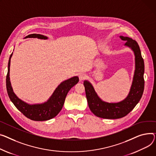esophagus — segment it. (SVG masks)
Masks as SVG:
<instances>
[{"instance_id":"esophagus-1","label":"esophagus","mask_w":156,"mask_h":156,"mask_svg":"<svg viewBox=\"0 0 156 156\" xmlns=\"http://www.w3.org/2000/svg\"><path fill=\"white\" fill-rule=\"evenodd\" d=\"M78 76H79V79H80V81L85 80V78H86V75L84 73H80Z\"/></svg>"}]
</instances>
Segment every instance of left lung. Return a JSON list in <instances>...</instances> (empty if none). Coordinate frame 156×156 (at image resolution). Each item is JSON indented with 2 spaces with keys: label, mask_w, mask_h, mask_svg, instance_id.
I'll list each match as a JSON object with an SVG mask.
<instances>
[{
  "label": "left lung",
  "mask_w": 156,
  "mask_h": 156,
  "mask_svg": "<svg viewBox=\"0 0 156 156\" xmlns=\"http://www.w3.org/2000/svg\"><path fill=\"white\" fill-rule=\"evenodd\" d=\"M120 37L123 41H126L125 45L133 50L136 60V70L127 97L119 103L105 102L98 97L90 82L85 81L83 83L90 110L97 117L103 119H117L126 116L139 103L144 90V62L139 46L136 41L130 37L122 36Z\"/></svg>",
  "instance_id": "8db88e82"
}]
</instances>
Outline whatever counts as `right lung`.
Segmentation results:
<instances>
[{
    "label": "right lung",
    "mask_w": 156,
    "mask_h": 156,
    "mask_svg": "<svg viewBox=\"0 0 156 156\" xmlns=\"http://www.w3.org/2000/svg\"><path fill=\"white\" fill-rule=\"evenodd\" d=\"M27 37H37L39 39H47L48 37L41 34H32ZM12 53L10 55L8 63V71L6 76V87L9 98L16 107L27 118L35 121H44L51 119L56 117L63 108L66 97L69 90L79 81L78 76H74L68 79L61 83L56 88L53 95L48 101L42 104L29 105L19 99L13 92L9 79V70L10 58Z\"/></svg>",
    "instance_id": "obj_1"
}]
</instances>
